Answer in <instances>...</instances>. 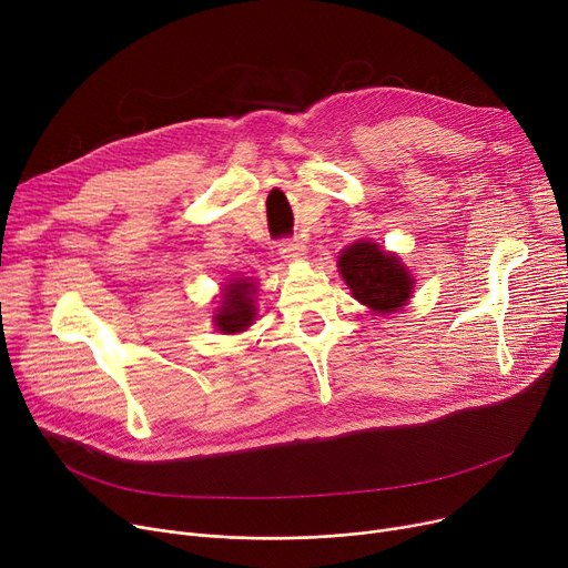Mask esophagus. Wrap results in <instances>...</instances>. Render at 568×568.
<instances>
[{
  "mask_svg": "<svg viewBox=\"0 0 568 568\" xmlns=\"http://www.w3.org/2000/svg\"><path fill=\"white\" fill-rule=\"evenodd\" d=\"M280 254L282 258H288V261H295V258H303L305 256V245L300 243L297 239H284L280 241Z\"/></svg>",
  "mask_w": 568,
  "mask_h": 568,
  "instance_id": "obj_1",
  "label": "esophagus"
}]
</instances>
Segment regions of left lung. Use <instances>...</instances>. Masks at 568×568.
Returning <instances> with one entry per match:
<instances>
[{"label": "left lung", "mask_w": 568, "mask_h": 568, "mask_svg": "<svg viewBox=\"0 0 568 568\" xmlns=\"http://www.w3.org/2000/svg\"><path fill=\"white\" fill-rule=\"evenodd\" d=\"M339 271L355 300L378 314L404 307L413 293V277L404 265L369 241H359L344 250Z\"/></svg>", "instance_id": "1"}]
</instances>
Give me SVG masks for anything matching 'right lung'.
<instances>
[{
	"label": "right lung",
	"mask_w": 568,
	"mask_h": 568,
	"mask_svg": "<svg viewBox=\"0 0 568 568\" xmlns=\"http://www.w3.org/2000/svg\"><path fill=\"white\" fill-rule=\"evenodd\" d=\"M254 286L245 280L233 282L226 286L222 307L215 314V325L224 335H233L241 332L254 321V303H252Z\"/></svg>",
	"instance_id": "obj_1"
}]
</instances>
